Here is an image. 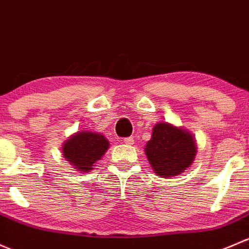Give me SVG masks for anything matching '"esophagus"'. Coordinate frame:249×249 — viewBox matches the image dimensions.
Wrapping results in <instances>:
<instances>
[{
  "instance_id": "obj_1",
  "label": "esophagus",
  "mask_w": 249,
  "mask_h": 249,
  "mask_svg": "<svg viewBox=\"0 0 249 249\" xmlns=\"http://www.w3.org/2000/svg\"><path fill=\"white\" fill-rule=\"evenodd\" d=\"M124 142L125 143V145L130 146V145H133V143H134V139H133V137L124 138Z\"/></svg>"
}]
</instances>
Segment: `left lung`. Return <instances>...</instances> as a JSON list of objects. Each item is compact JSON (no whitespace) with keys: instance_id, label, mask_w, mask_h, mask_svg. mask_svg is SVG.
I'll list each match as a JSON object with an SVG mask.
<instances>
[{"instance_id":"8db88e82","label":"left lung","mask_w":249,"mask_h":249,"mask_svg":"<svg viewBox=\"0 0 249 249\" xmlns=\"http://www.w3.org/2000/svg\"><path fill=\"white\" fill-rule=\"evenodd\" d=\"M145 153L157 175L173 178L193 163L196 147L188 132L160 122L153 127L152 138L146 145Z\"/></svg>"}]
</instances>
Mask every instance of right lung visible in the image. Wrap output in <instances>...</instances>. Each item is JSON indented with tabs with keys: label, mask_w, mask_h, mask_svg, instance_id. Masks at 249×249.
Wrapping results in <instances>:
<instances>
[{
	"label": "right lung",
	"mask_w": 249,
	"mask_h": 249,
	"mask_svg": "<svg viewBox=\"0 0 249 249\" xmlns=\"http://www.w3.org/2000/svg\"><path fill=\"white\" fill-rule=\"evenodd\" d=\"M109 142L103 135L93 132H80L71 137L62 147L63 157L79 171L91 170L96 160L107 152Z\"/></svg>",
	"instance_id": "right-lung-1"
}]
</instances>
